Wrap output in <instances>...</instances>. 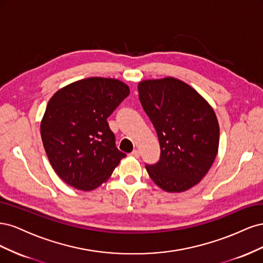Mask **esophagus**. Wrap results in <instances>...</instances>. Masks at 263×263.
<instances>
[{"instance_id":"1","label":"esophagus","mask_w":263,"mask_h":263,"mask_svg":"<svg viewBox=\"0 0 263 263\" xmlns=\"http://www.w3.org/2000/svg\"><path fill=\"white\" fill-rule=\"evenodd\" d=\"M130 155H132L133 157H135V158H139V157H140V151H139L138 149H135Z\"/></svg>"}]
</instances>
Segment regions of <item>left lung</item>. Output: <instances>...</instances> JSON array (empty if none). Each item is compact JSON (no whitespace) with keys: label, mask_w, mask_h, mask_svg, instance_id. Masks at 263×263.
I'll list each match as a JSON object with an SVG mask.
<instances>
[{"label":"left lung","mask_w":263,"mask_h":263,"mask_svg":"<svg viewBox=\"0 0 263 263\" xmlns=\"http://www.w3.org/2000/svg\"><path fill=\"white\" fill-rule=\"evenodd\" d=\"M138 92L161 149L160 160L146 165L149 177L165 192H184L206 176L216 158V114L192 86L172 77L141 81Z\"/></svg>","instance_id":"8db88e82"}]
</instances>
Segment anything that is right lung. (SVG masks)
I'll return each instance as SVG.
<instances>
[{
  "label": "right lung",
  "mask_w": 263,
  "mask_h": 263,
  "mask_svg": "<svg viewBox=\"0 0 263 263\" xmlns=\"http://www.w3.org/2000/svg\"><path fill=\"white\" fill-rule=\"evenodd\" d=\"M129 92L116 79L94 77L63 86L49 100L42 139L52 169L68 185L99 187L126 156L115 145L107 117Z\"/></svg>",
  "instance_id": "add662e5"
}]
</instances>
